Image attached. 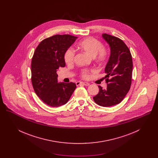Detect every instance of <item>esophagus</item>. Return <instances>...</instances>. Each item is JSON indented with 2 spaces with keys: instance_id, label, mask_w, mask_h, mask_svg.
Listing matches in <instances>:
<instances>
[{
  "instance_id": "esophagus-1",
  "label": "esophagus",
  "mask_w": 158,
  "mask_h": 158,
  "mask_svg": "<svg viewBox=\"0 0 158 158\" xmlns=\"http://www.w3.org/2000/svg\"><path fill=\"white\" fill-rule=\"evenodd\" d=\"M76 85H79L81 84H82L83 85H85V86H89L90 84L89 83L85 82H77L76 83Z\"/></svg>"
}]
</instances>
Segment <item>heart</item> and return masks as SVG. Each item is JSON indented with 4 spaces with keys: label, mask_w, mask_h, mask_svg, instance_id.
I'll use <instances>...</instances> for the list:
<instances>
[{
    "label": "heart",
    "mask_w": 158,
    "mask_h": 158,
    "mask_svg": "<svg viewBox=\"0 0 158 158\" xmlns=\"http://www.w3.org/2000/svg\"><path fill=\"white\" fill-rule=\"evenodd\" d=\"M79 49L88 54L92 57L96 58L99 62H103L107 57V52L103 47L101 41L94 38L89 37L79 42L77 44ZM75 53L72 49H69L64 55V60L66 63L71 64L73 63ZM83 78H88L89 73L87 70L83 72Z\"/></svg>",
    "instance_id": "obj_1"
}]
</instances>
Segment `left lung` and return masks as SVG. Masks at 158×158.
<instances>
[{"label":"left lung","instance_id":"left-lung-1","mask_svg":"<svg viewBox=\"0 0 158 158\" xmlns=\"http://www.w3.org/2000/svg\"><path fill=\"white\" fill-rule=\"evenodd\" d=\"M102 37L110 47V56L105 73L107 88L98 86L99 92L93 99L102 106H111L120 103L126 97L131 83L133 61L126 44L118 38L102 34Z\"/></svg>","mask_w":158,"mask_h":158}]
</instances>
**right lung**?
<instances>
[{
	"mask_svg": "<svg viewBox=\"0 0 158 158\" xmlns=\"http://www.w3.org/2000/svg\"><path fill=\"white\" fill-rule=\"evenodd\" d=\"M76 37L56 35L38 45L31 61V82L38 97L47 105L58 107L68 102L76 89L75 83L58 82L57 71L66 65L64 55Z\"/></svg>",
	"mask_w": 158,
	"mask_h": 158,
	"instance_id": "add662e5",
	"label": "right lung"
}]
</instances>
